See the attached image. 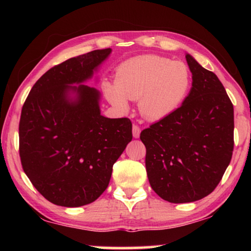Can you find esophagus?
Masks as SVG:
<instances>
[{
	"label": "esophagus",
	"mask_w": 251,
	"mask_h": 251,
	"mask_svg": "<svg viewBox=\"0 0 251 251\" xmlns=\"http://www.w3.org/2000/svg\"><path fill=\"white\" fill-rule=\"evenodd\" d=\"M139 135H141V128L137 125L133 126V136L134 138H138Z\"/></svg>",
	"instance_id": "esophagus-1"
}]
</instances>
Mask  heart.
<instances>
[{"label": "heart", "instance_id": "heart-1", "mask_svg": "<svg viewBox=\"0 0 251 251\" xmlns=\"http://www.w3.org/2000/svg\"><path fill=\"white\" fill-rule=\"evenodd\" d=\"M190 85L192 74L185 63L158 55H143L118 66L115 83L105 82L103 90L109 103L118 109H128V99L138 100L144 117L160 121L180 107Z\"/></svg>", "mask_w": 251, "mask_h": 251}]
</instances>
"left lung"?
Instances as JSON below:
<instances>
[{
  "instance_id": "obj_1",
  "label": "left lung",
  "mask_w": 251,
  "mask_h": 251,
  "mask_svg": "<svg viewBox=\"0 0 251 251\" xmlns=\"http://www.w3.org/2000/svg\"><path fill=\"white\" fill-rule=\"evenodd\" d=\"M192 88L175 113L141 133L154 192L174 203L192 202L214 190L231 160L233 106L217 75L190 54Z\"/></svg>"
}]
</instances>
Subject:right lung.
<instances>
[{
    "instance_id": "1",
    "label": "right lung",
    "mask_w": 251,
    "mask_h": 251,
    "mask_svg": "<svg viewBox=\"0 0 251 251\" xmlns=\"http://www.w3.org/2000/svg\"><path fill=\"white\" fill-rule=\"evenodd\" d=\"M112 53L95 50L49 70L34 84L21 114L24 173L49 201L79 207L107 188L113 165L131 138L128 118L100 114V93L85 85Z\"/></svg>"
}]
</instances>
